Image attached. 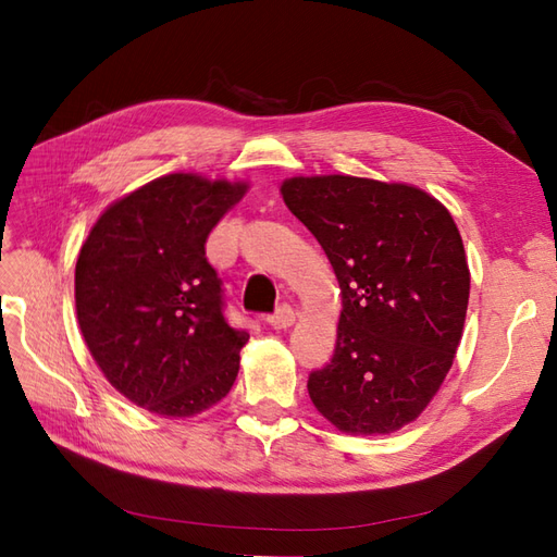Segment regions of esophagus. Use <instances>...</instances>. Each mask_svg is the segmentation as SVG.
Listing matches in <instances>:
<instances>
[{
  "instance_id": "1",
  "label": "esophagus",
  "mask_w": 557,
  "mask_h": 557,
  "mask_svg": "<svg viewBox=\"0 0 557 557\" xmlns=\"http://www.w3.org/2000/svg\"><path fill=\"white\" fill-rule=\"evenodd\" d=\"M267 323L274 330H288L295 323V309L290 305H281L274 315L267 318Z\"/></svg>"
}]
</instances>
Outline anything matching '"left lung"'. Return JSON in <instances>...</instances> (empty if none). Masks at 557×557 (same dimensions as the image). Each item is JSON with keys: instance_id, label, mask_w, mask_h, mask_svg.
Masks as SVG:
<instances>
[{"instance_id": "obj_1", "label": "left lung", "mask_w": 557, "mask_h": 557, "mask_svg": "<svg viewBox=\"0 0 557 557\" xmlns=\"http://www.w3.org/2000/svg\"><path fill=\"white\" fill-rule=\"evenodd\" d=\"M281 195L323 246L342 288L334 356L309 397L348 434L413 423L453 367L469 267L453 215L409 183L293 176Z\"/></svg>"}]
</instances>
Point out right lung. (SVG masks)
I'll return each mask as SVG.
<instances>
[{
	"label": "right lung",
	"instance_id": "right-lung-1",
	"mask_svg": "<svg viewBox=\"0 0 557 557\" xmlns=\"http://www.w3.org/2000/svg\"><path fill=\"white\" fill-rule=\"evenodd\" d=\"M248 183L166 174L115 199L76 262V315L117 393L162 418H193L239 374L248 332L223 315L207 239Z\"/></svg>",
	"mask_w": 557,
	"mask_h": 557
}]
</instances>
